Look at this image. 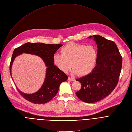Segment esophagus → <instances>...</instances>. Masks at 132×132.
<instances>
[{"label": "esophagus", "mask_w": 132, "mask_h": 132, "mask_svg": "<svg viewBox=\"0 0 132 132\" xmlns=\"http://www.w3.org/2000/svg\"><path fill=\"white\" fill-rule=\"evenodd\" d=\"M68 80H70V81H74L75 80L74 78H71V77H68Z\"/></svg>", "instance_id": "34e87169"}]
</instances>
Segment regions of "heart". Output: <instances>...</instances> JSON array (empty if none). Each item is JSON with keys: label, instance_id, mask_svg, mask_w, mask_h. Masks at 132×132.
Masks as SVG:
<instances>
[{"label": "heart", "instance_id": "b5f03b06", "mask_svg": "<svg viewBox=\"0 0 132 132\" xmlns=\"http://www.w3.org/2000/svg\"><path fill=\"white\" fill-rule=\"evenodd\" d=\"M61 53H55L53 61L58 68L64 73L72 66V74L85 76L90 74L95 66L97 53L92 45L70 43L62 48Z\"/></svg>", "mask_w": 132, "mask_h": 132}]
</instances>
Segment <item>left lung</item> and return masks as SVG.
Here are the masks:
<instances>
[{"label":"left lung","instance_id":"8db88e82","mask_svg":"<svg viewBox=\"0 0 132 132\" xmlns=\"http://www.w3.org/2000/svg\"><path fill=\"white\" fill-rule=\"evenodd\" d=\"M88 38L93 39L97 45L96 65L90 74L76 79L81 85L76 95L83 102L90 103L104 98L114 90L120 74L122 58L113 41L98 35Z\"/></svg>","mask_w":132,"mask_h":132}]
</instances>
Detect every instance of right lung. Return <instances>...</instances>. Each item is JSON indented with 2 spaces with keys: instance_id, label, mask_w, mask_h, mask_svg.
Listing matches in <instances>:
<instances>
[{
  "instance_id": "obj_1",
  "label": "right lung",
  "mask_w": 132,
  "mask_h": 132,
  "mask_svg": "<svg viewBox=\"0 0 132 132\" xmlns=\"http://www.w3.org/2000/svg\"><path fill=\"white\" fill-rule=\"evenodd\" d=\"M62 45V44L28 42L14 50L10 67V73L12 78L11 69L14 60L16 57L23 53L34 55L41 57L46 67V75L43 84L36 92L32 94L24 93L15 85L18 91L26 100L37 104L46 103L57 94L60 84L67 80V75L54 65L53 61L54 55Z\"/></svg>"
}]
</instances>
